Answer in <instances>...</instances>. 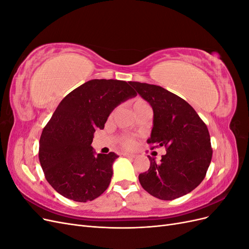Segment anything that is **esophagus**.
<instances>
[{"mask_svg":"<svg viewBox=\"0 0 249 249\" xmlns=\"http://www.w3.org/2000/svg\"><path fill=\"white\" fill-rule=\"evenodd\" d=\"M122 155H123L124 157H126V158H131V159H133V158L136 157V155H134V154H129V153H123Z\"/></svg>","mask_w":249,"mask_h":249,"instance_id":"1","label":"esophagus"}]
</instances>
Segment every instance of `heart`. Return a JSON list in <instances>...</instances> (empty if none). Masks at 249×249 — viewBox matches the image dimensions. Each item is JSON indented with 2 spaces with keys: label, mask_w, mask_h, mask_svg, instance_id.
<instances>
[{
  "label": "heart",
  "mask_w": 249,
  "mask_h": 249,
  "mask_svg": "<svg viewBox=\"0 0 249 249\" xmlns=\"http://www.w3.org/2000/svg\"><path fill=\"white\" fill-rule=\"evenodd\" d=\"M144 106H147V104L143 101V100H135L133 103H132V107H133V110H137L138 108H141V107H144ZM119 144L122 145L123 147H125V148H130V147H133L134 144H135V140L130 137V136H123L120 137L119 139Z\"/></svg>",
  "instance_id": "1"
}]
</instances>
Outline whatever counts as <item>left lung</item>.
I'll list each match as a JSON object with an SVG mask.
<instances>
[{"label": "left lung", "mask_w": 249, "mask_h": 249, "mask_svg": "<svg viewBox=\"0 0 249 249\" xmlns=\"http://www.w3.org/2000/svg\"><path fill=\"white\" fill-rule=\"evenodd\" d=\"M154 110L148 144L165 146L160 163L147 156L150 166L139 175L143 189L153 196L172 200L195 189L205 178L213 149L208 127L182 97L161 86L130 82Z\"/></svg>", "instance_id": "1"}]
</instances>
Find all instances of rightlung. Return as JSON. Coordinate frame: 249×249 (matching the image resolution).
Wrapping results in <instances>:
<instances>
[{
	"mask_svg": "<svg viewBox=\"0 0 249 249\" xmlns=\"http://www.w3.org/2000/svg\"><path fill=\"white\" fill-rule=\"evenodd\" d=\"M125 81L91 80L59 104L39 140V162L49 184L62 196L91 201L106 191L114 153L94 156L91 143L116 106L136 95Z\"/></svg>",
	"mask_w": 249,
	"mask_h": 249,
	"instance_id": "1",
	"label": "right lung"
}]
</instances>
